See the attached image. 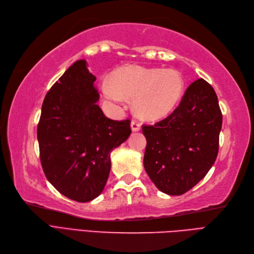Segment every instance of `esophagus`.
<instances>
[{
	"instance_id": "obj_1",
	"label": "esophagus",
	"mask_w": 254,
	"mask_h": 254,
	"mask_svg": "<svg viewBox=\"0 0 254 254\" xmlns=\"http://www.w3.org/2000/svg\"><path fill=\"white\" fill-rule=\"evenodd\" d=\"M140 127H141L140 124H139V122H137V121H135V120L130 122V128H132L133 132H138V130L140 129Z\"/></svg>"
}]
</instances>
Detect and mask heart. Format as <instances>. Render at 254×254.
<instances>
[{
	"label": "heart",
	"mask_w": 254,
	"mask_h": 254,
	"mask_svg": "<svg viewBox=\"0 0 254 254\" xmlns=\"http://www.w3.org/2000/svg\"><path fill=\"white\" fill-rule=\"evenodd\" d=\"M102 93L113 103L121 104L133 98L137 115L145 120H159L173 111L181 101L185 81L173 68H152L129 65L112 73V79L102 82Z\"/></svg>",
	"instance_id": "obj_1"
}]
</instances>
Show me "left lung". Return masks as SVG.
<instances>
[{
	"label": "left lung",
	"instance_id": "8db88e82",
	"mask_svg": "<svg viewBox=\"0 0 254 254\" xmlns=\"http://www.w3.org/2000/svg\"><path fill=\"white\" fill-rule=\"evenodd\" d=\"M222 125L215 91L198 79L169 117L142 127L143 166L158 190L182 195L206 176L217 157Z\"/></svg>",
	"mask_w": 254,
	"mask_h": 254
}]
</instances>
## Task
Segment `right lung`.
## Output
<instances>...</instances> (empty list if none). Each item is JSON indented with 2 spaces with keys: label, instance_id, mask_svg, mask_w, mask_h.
Returning <instances> with one entry per match:
<instances>
[{
  "label": "right lung",
  "instance_id": "add662e5",
  "mask_svg": "<svg viewBox=\"0 0 254 254\" xmlns=\"http://www.w3.org/2000/svg\"><path fill=\"white\" fill-rule=\"evenodd\" d=\"M96 77L85 60L69 66L45 96L37 136L46 178L69 199L99 196L111 171V152L130 135L129 120L106 117Z\"/></svg>",
  "mask_w": 254,
  "mask_h": 254
}]
</instances>
